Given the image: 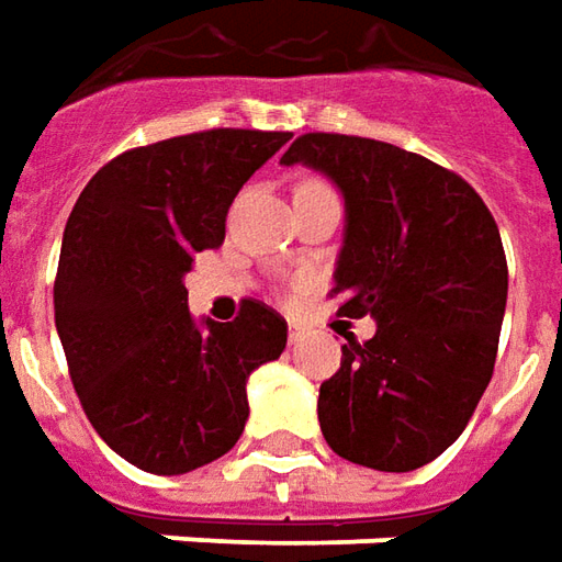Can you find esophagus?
Here are the masks:
<instances>
[{
	"label": "esophagus",
	"instance_id": "1",
	"mask_svg": "<svg viewBox=\"0 0 562 562\" xmlns=\"http://www.w3.org/2000/svg\"><path fill=\"white\" fill-rule=\"evenodd\" d=\"M288 339H290V346H296V342H303V339H305V330H303V327H296V324H290Z\"/></svg>",
	"mask_w": 562,
	"mask_h": 562
}]
</instances>
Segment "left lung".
Here are the masks:
<instances>
[{
    "label": "left lung",
    "instance_id": "1",
    "mask_svg": "<svg viewBox=\"0 0 562 562\" xmlns=\"http://www.w3.org/2000/svg\"><path fill=\"white\" fill-rule=\"evenodd\" d=\"M324 170L346 195L339 315L376 318L346 336L321 382L318 419L336 456L376 471L435 462L493 379L508 259L490 207L456 170L392 143L312 131L281 165Z\"/></svg>",
    "mask_w": 562,
    "mask_h": 562
}]
</instances>
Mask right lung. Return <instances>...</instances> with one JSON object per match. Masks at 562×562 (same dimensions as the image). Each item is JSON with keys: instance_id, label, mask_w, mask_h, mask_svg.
I'll use <instances>...</instances> for the list:
<instances>
[{"instance_id": "1", "label": "right lung", "mask_w": 562, "mask_h": 562, "mask_svg": "<svg viewBox=\"0 0 562 562\" xmlns=\"http://www.w3.org/2000/svg\"><path fill=\"white\" fill-rule=\"evenodd\" d=\"M288 131L211 127L127 149L81 189L60 244L54 324L94 431L149 474H186L238 443L247 376L288 346V321L241 300L199 330L183 274L226 238V214Z\"/></svg>"}]
</instances>
